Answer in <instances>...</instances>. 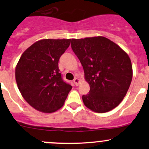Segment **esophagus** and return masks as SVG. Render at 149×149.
Segmentation results:
<instances>
[{
    "label": "esophagus",
    "mask_w": 149,
    "mask_h": 149,
    "mask_svg": "<svg viewBox=\"0 0 149 149\" xmlns=\"http://www.w3.org/2000/svg\"><path fill=\"white\" fill-rule=\"evenodd\" d=\"M79 82H80V80L78 79V78H76L73 79V83H74V84L76 85V86H78V84H79Z\"/></svg>",
    "instance_id": "34e87169"
}]
</instances>
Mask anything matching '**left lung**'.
<instances>
[{"mask_svg":"<svg viewBox=\"0 0 149 149\" xmlns=\"http://www.w3.org/2000/svg\"><path fill=\"white\" fill-rule=\"evenodd\" d=\"M71 49L82 64L90 91L85 105L98 113L117 107L127 94L132 79V62L118 45L104 37L71 40Z\"/></svg>","mask_w":149,"mask_h":149,"instance_id":"obj_1","label":"left lung"}]
</instances>
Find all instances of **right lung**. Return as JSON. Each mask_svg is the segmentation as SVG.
<instances>
[{
    "instance_id": "1",
    "label": "right lung",
    "mask_w": 149,
    "mask_h": 149,
    "mask_svg": "<svg viewBox=\"0 0 149 149\" xmlns=\"http://www.w3.org/2000/svg\"><path fill=\"white\" fill-rule=\"evenodd\" d=\"M71 40H42L24 52L15 68V79L22 97L32 107L51 113L63 106L72 86L63 81L60 57Z\"/></svg>"
}]
</instances>
